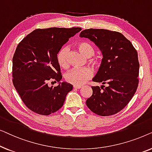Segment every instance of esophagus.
Segmentation results:
<instances>
[{
  "instance_id": "34e87169",
  "label": "esophagus",
  "mask_w": 152,
  "mask_h": 152,
  "mask_svg": "<svg viewBox=\"0 0 152 152\" xmlns=\"http://www.w3.org/2000/svg\"><path fill=\"white\" fill-rule=\"evenodd\" d=\"M73 88H75V89H79V88H82V86H79V85H73Z\"/></svg>"
}]
</instances>
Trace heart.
<instances>
[{
	"label": "heart",
	"mask_w": 152,
	"mask_h": 152,
	"mask_svg": "<svg viewBox=\"0 0 152 152\" xmlns=\"http://www.w3.org/2000/svg\"><path fill=\"white\" fill-rule=\"evenodd\" d=\"M77 48L85 57H90L94 55L95 49L90 43L86 41H82L77 44ZM68 49L66 47H63L59 50L57 55V60L61 67L66 68L69 65L68 61ZM94 63H98V59L94 60ZM92 75V72L89 68H73L67 72L65 76L66 80L68 82L75 85H81L88 80Z\"/></svg>",
	"instance_id": "1"
}]
</instances>
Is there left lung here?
<instances>
[{"label": "left lung", "instance_id": "8db88e82", "mask_svg": "<svg viewBox=\"0 0 152 152\" xmlns=\"http://www.w3.org/2000/svg\"><path fill=\"white\" fill-rule=\"evenodd\" d=\"M80 37L93 41L103 56L98 71L93 78L103 85L92 86L93 95L86 105L101 116L117 113L127 105L138 85V53L121 33L104 29H87Z\"/></svg>", "mask_w": 152, "mask_h": 152}]
</instances>
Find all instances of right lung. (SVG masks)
I'll return each mask as SVG.
<instances>
[{
	"label": "right lung",
	"instance_id": "add662e5",
	"mask_svg": "<svg viewBox=\"0 0 152 152\" xmlns=\"http://www.w3.org/2000/svg\"><path fill=\"white\" fill-rule=\"evenodd\" d=\"M81 28L37 29L18 43L12 59L13 84L31 111L48 115L58 111L72 91V84L62 79L57 55ZM57 82V87L48 83Z\"/></svg>",
	"mask_w": 152,
	"mask_h": 152
}]
</instances>
